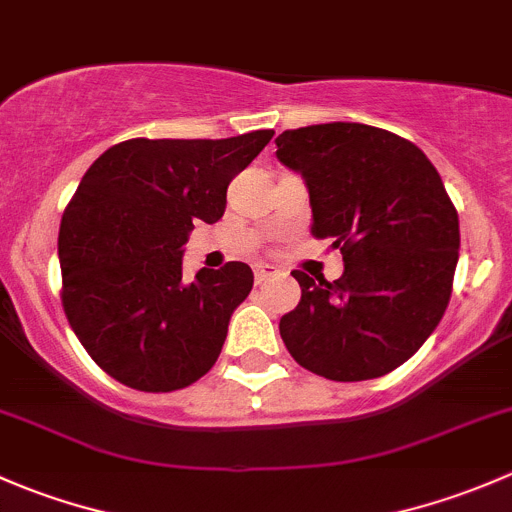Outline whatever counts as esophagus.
Masks as SVG:
<instances>
[{"label": "esophagus", "mask_w": 512, "mask_h": 512, "mask_svg": "<svg viewBox=\"0 0 512 512\" xmlns=\"http://www.w3.org/2000/svg\"><path fill=\"white\" fill-rule=\"evenodd\" d=\"M272 275H275V270H272L270 265H257V267H255V282H257V285H262V282H267Z\"/></svg>", "instance_id": "esophagus-1"}]
</instances>
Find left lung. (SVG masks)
I'll return each instance as SVG.
<instances>
[{"instance_id": "obj_1", "label": "left lung", "mask_w": 512, "mask_h": 512, "mask_svg": "<svg viewBox=\"0 0 512 512\" xmlns=\"http://www.w3.org/2000/svg\"><path fill=\"white\" fill-rule=\"evenodd\" d=\"M277 158L302 173L312 235L344 257L327 282L294 270L302 299L280 319L287 352L332 381L394 371L448 307L461 247L456 205L423 151L364 123H319L277 136Z\"/></svg>"}]
</instances>
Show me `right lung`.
<instances>
[{"label":"right lung","instance_id":"add662e5","mask_svg":"<svg viewBox=\"0 0 512 512\" xmlns=\"http://www.w3.org/2000/svg\"><path fill=\"white\" fill-rule=\"evenodd\" d=\"M272 136L131 138L86 170L59 227L61 304L108 376L165 394L213 369L252 270L227 262L185 282L183 245L195 220L223 218L227 185Z\"/></svg>","mask_w":512,"mask_h":512}]
</instances>
